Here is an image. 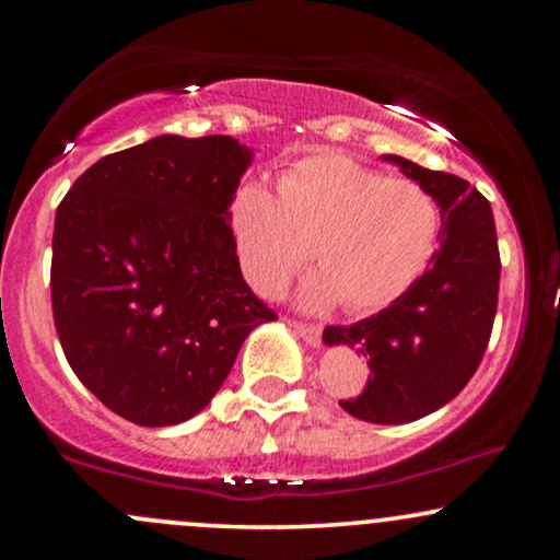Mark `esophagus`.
<instances>
[{
	"label": "esophagus",
	"mask_w": 560,
	"mask_h": 560,
	"mask_svg": "<svg viewBox=\"0 0 560 560\" xmlns=\"http://www.w3.org/2000/svg\"><path fill=\"white\" fill-rule=\"evenodd\" d=\"M293 331L301 336L305 343H311V347H318V343H320V326L295 324V320H293Z\"/></svg>",
	"instance_id": "esophagus-1"
}]
</instances>
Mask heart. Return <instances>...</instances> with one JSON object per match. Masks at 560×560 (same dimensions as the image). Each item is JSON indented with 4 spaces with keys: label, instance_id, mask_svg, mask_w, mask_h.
Returning a JSON list of instances; mask_svg holds the SVG:
<instances>
[{
    "label": "heart",
    "instance_id": "1",
    "mask_svg": "<svg viewBox=\"0 0 560 560\" xmlns=\"http://www.w3.org/2000/svg\"><path fill=\"white\" fill-rule=\"evenodd\" d=\"M226 217L244 278L262 295L285 290L313 244L320 270L298 293L311 313L339 301L354 313L395 303L431 265L441 236V209L423 186L341 152L295 160L278 194L244 180Z\"/></svg>",
    "mask_w": 560,
    "mask_h": 560
}]
</instances>
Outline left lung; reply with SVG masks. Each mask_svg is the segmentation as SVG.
Instances as JSON below:
<instances>
[{
    "instance_id": "8db88e82",
    "label": "left lung",
    "mask_w": 560,
    "mask_h": 560,
    "mask_svg": "<svg viewBox=\"0 0 560 560\" xmlns=\"http://www.w3.org/2000/svg\"><path fill=\"white\" fill-rule=\"evenodd\" d=\"M382 160L435 198L441 244L408 293L377 316L328 326L324 343L357 349L372 370L364 393L341 408L366 423L397 425L443 408L477 372L494 324L500 252L492 206L477 188L400 155Z\"/></svg>"
}]
</instances>
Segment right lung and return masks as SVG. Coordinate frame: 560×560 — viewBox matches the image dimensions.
Here are the masks:
<instances>
[{
	"mask_svg": "<svg viewBox=\"0 0 560 560\" xmlns=\"http://www.w3.org/2000/svg\"><path fill=\"white\" fill-rule=\"evenodd\" d=\"M252 165L226 135H160L89 167L52 232V318L83 385L137 425L201 412L278 316L242 278L229 201Z\"/></svg>",
	"mask_w": 560,
	"mask_h": 560,
	"instance_id": "obj_1",
	"label": "right lung"
}]
</instances>
